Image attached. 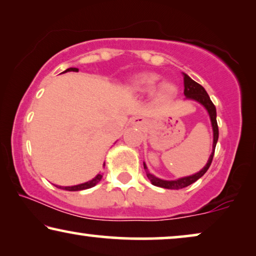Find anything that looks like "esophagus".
Here are the masks:
<instances>
[{"label": "esophagus", "mask_w": 256, "mask_h": 256, "mask_svg": "<svg viewBox=\"0 0 256 256\" xmlns=\"http://www.w3.org/2000/svg\"><path fill=\"white\" fill-rule=\"evenodd\" d=\"M133 124L142 125V124H145V120H144L142 117H136L134 120H133Z\"/></svg>", "instance_id": "obj_1"}]
</instances>
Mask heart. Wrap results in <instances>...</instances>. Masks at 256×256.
Masks as SVG:
<instances>
[{"label": "heart", "instance_id": "obj_1", "mask_svg": "<svg viewBox=\"0 0 256 256\" xmlns=\"http://www.w3.org/2000/svg\"><path fill=\"white\" fill-rule=\"evenodd\" d=\"M160 80V76L156 73H142L133 78L131 81V87L133 90L145 92H150L156 87ZM176 94V87L172 82H162L156 90V97L158 100L167 102L172 100Z\"/></svg>", "mask_w": 256, "mask_h": 256}]
</instances>
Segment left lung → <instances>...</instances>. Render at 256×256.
Masks as SVG:
<instances>
[{
    "label": "left lung",
    "instance_id": "1",
    "mask_svg": "<svg viewBox=\"0 0 256 256\" xmlns=\"http://www.w3.org/2000/svg\"><path fill=\"white\" fill-rule=\"evenodd\" d=\"M182 74H183V84H184V95L188 97V98L195 100H197V102H200V104H203V106H205V109L208 110V114H210L212 128H214V146H212L214 147V150H212V154L210 156V158H208L206 166H205V167L202 169L200 172H196V174H194L192 176H186V178L175 180V181H166V180H161V178H156V176L152 175L148 170H147L146 164H144V168H145V170H146L147 178H148L150 181L152 182V184L160 186V188H164V189L186 188V186L192 184L194 182H196L197 180L202 178V176H203L205 172H208V167L211 166L212 159H214V148H216V145H217L218 136H219L218 124H217V112H216L214 104L212 103V100H210V97H208V92H205V89L202 87L200 84H197L196 81H194L192 78H190L186 74H184V73H182Z\"/></svg>",
    "mask_w": 256,
    "mask_h": 256
}]
</instances>
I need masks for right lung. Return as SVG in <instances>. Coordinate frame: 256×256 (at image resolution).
Instances as JSON below:
<instances>
[{"mask_svg": "<svg viewBox=\"0 0 256 256\" xmlns=\"http://www.w3.org/2000/svg\"><path fill=\"white\" fill-rule=\"evenodd\" d=\"M78 68H68V70L62 72V73H66V72H78ZM100 178H102V174H98L95 178H92V181L82 183V184H78V186H59V188L64 189V190H68V192H78V190L89 189V188H92V186H96L97 183L100 181Z\"/></svg>", "mask_w": 256, "mask_h": 256, "instance_id": "add662e5", "label": "right lung"}]
</instances>
